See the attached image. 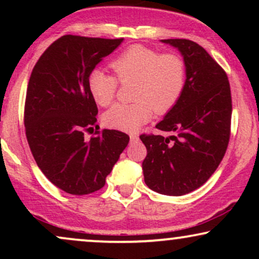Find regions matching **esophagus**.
I'll return each mask as SVG.
<instances>
[{
	"mask_svg": "<svg viewBox=\"0 0 259 259\" xmlns=\"http://www.w3.org/2000/svg\"><path fill=\"white\" fill-rule=\"evenodd\" d=\"M139 140V135H136V134H132L130 135V141H138Z\"/></svg>",
	"mask_w": 259,
	"mask_h": 259,
	"instance_id": "34e87169",
	"label": "esophagus"
}]
</instances>
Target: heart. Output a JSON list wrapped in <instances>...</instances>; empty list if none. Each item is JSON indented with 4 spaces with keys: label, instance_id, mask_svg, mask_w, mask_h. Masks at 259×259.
<instances>
[{
    "label": "heart",
    "instance_id": "obj_1",
    "mask_svg": "<svg viewBox=\"0 0 259 259\" xmlns=\"http://www.w3.org/2000/svg\"><path fill=\"white\" fill-rule=\"evenodd\" d=\"M111 68L120 82L135 81L130 105L117 103L105 112L102 120L112 129L134 133L148 121L153 111L163 114L170 111L183 95L186 84V65L175 53L160 55L148 47H129L111 62ZM88 88L99 106H108L114 100L118 80L101 69L89 74Z\"/></svg>",
    "mask_w": 259,
    "mask_h": 259
}]
</instances>
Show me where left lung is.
Instances as JSON below:
<instances>
[{
	"label": "left lung",
	"mask_w": 259,
	"mask_h": 259,
	"mask_svg": "<svg viewBox=\"0 0 259 259\" xmlns=\"http://www.w3.org/2000/svg\"><path fill=\"white\" fill-rule=\"evenodd\" d=\"M162 42L179 50L186 84L177 105L156 125L173 135L140 136L147 148L142 171L151 190L181 196L203 185L224 157L233 111L230 85L227 73L198 44L186 38Z\"/></svg>",
	"instance_id": "obj_1"
}]
</instances>
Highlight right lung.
Instances as JSON below:
<instances>
[{
    "label": "right lung",
    "instance_id": "1",
    "mask_svg": "<svg viewBox=\"0 0 259 259\" xmlns=\"http://www.w3.org/2000/svg\"><path fill=\"white\" fill-rule=\"evenodd\" d=\"M123 38L64 35L38 58L26 90L24 124L35 162L53 185L70 195L102 189L129 144L118 130L99 132L89 74ZM95 132L90 140L85 132Z\"/></svg>",
    "mask_w": 259,
    "mask_h": 259
}]
</instances>
